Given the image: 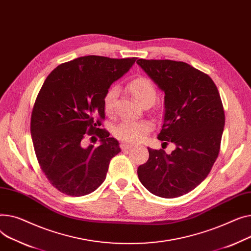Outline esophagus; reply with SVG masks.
<instances>
[{
    "label": "esophagus",
    "instance_id": "1",
    "mask_svg": "<svg viewBox=\"0 0 251 251\" xmlns=\"http://www.w3.org/2000/svg\"><path fill=\"white\" fill-rule=\"evenodd\" d=\"M132 147H134V145H131V144H127V143H122V144H121V148H122V150H124V151L129 150V149L132 148Z\"/></svg>",
    "mask_w": 251,
    "mask_h": 251
}]
</instances>
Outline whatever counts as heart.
<instances>
[{
	"mask_svg": "<svg viewBox=\"0 0 251 251\" xmlns=\"http://www.w3.org/2000/svg\"><path fill=\"white\" fill-rule=\"evenodd\" d=\"M127 88L136 101L144 107H150L157 98L155 85L150 79L146 77L132 80ZM117 94H119V88L112 86L103 97V108L108 115L113 113ZM152 128L153 125L148 121H124L113 128V135L116 139L126 143H139L147 137Z\"/></svg>",
	"mask_w": 251,
	"mask_h": 251,
	"instance_id": "heart-1",
	"label": "heart"
}]
</instances>
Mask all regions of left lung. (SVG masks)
I'll use <instances>...</instances> for the list:
<instances>
[{"label":"left lung","mask_w":251,"mask_h":251,"mask_svg":"<svg viewBox=\"0 0 251 251\" xmlns=\"http://www.w3.org/2000/svg\"><path fill=\"white\" fill-rule=\"evenodd\" d=\"M137 64L165 93L158 139L176 146L171 154L148 148L139 179L157 197L178 198L207 177L218 158L225 126L222 100L207 74L186 63L140 58Z\"/></svg>","instance_id":"obj_1"}]
</instances>
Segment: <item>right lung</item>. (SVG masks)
<instances>
[{"mask_svg":"<svg viewBox=\"0 0 251 251\" xmlns=\"http://www.w3.org/2000/svg\"><path fill=\"white\" fill-rule=\"evenodd\" d=\"M137 57L87 55L57 66L44 81L35 100L30 131L42 172L63 194L82 197L105 180L120 143L100 128L103 97ZM85 133L100 138L98 147L81 146Z\"/></svg>","mask_w":251,"mask_h":251,"instance_id":"add662e5","label":"right lung"}]
</instances>
